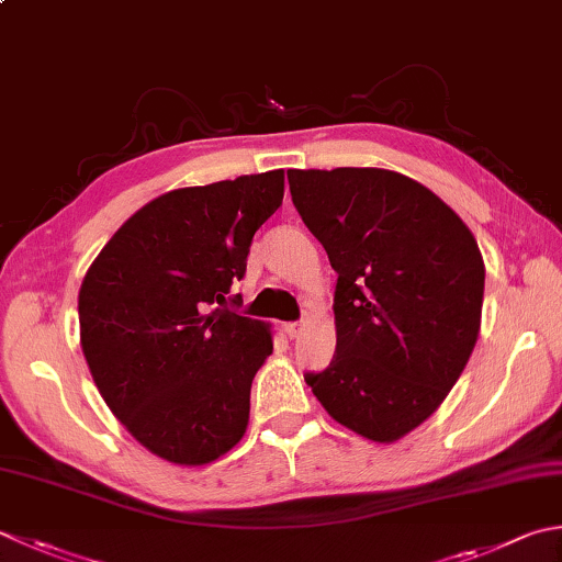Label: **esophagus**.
<instances>
[{"mask_svg":"<svg viewBox=\"0 0 562 562\" xmlns=\"http://www.w3.org/2000/svg\"><path fill=\"white\" fill-rule=\"evenodd\" d=\"M302 328H304V322H290V324H284V334H288L290 338H296L302 334Z\"/></svg>","mask_w":562,"mask_h":562,"instance_id":"34e87169","label":"esophagus"}]
</instances>
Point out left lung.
I'll return each mask as SVG.
<instances>
[{
	"instance_id": "1",
	"label": "left lung",
	"mask_w": 562,
	"mask_h": 562,
	"mask_svg": "<svg viewBox=\"0 0 562 562\" xmlns=\"http://www.w3.org/2000/svg\"><path fill=\"white\" fill-rule=\"evenodd\" d=\"M288 180L338 272L336 353L304 380L338 424L397 441L441 406L475 348L485 294L477 240L400 172L290 170Z\"/></svg>"
}]
</instances>
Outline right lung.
Listing matches in <instances>:
<instances>
[{
    "label": "right lung",
    "mask_w": 562,
    "mask_h": 562,
    "mask_svg": "<svg viewBox=\"0 0 562 562\" xmlns=\"http://www.w3.org/2000/svg\"><path fill=\"white\" fill-rule=\"evenodd\" d=\"M284 172L182 187L140 206L87 270L77 312L109 409L150 453L206 465L246 434L270 328L240 316L231 284L278 212Z\"/></svg>",
    "instance_id": "1"
}]
</instances>
